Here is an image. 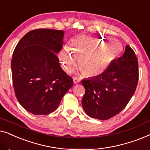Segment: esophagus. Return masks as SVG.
<instances>
[{
    "mask_svg": "<svg viewBox=\"0 0 150 150\" xmlns=\"http://www.w3.org/2000/svg\"><path fill=\"white\" fill-rule=\"evenodd\" d=\"M73 81H74V84H77V83H79L80 81H81V79H80L79 78L75 76V77H74Z\"/></svg>",
    "mask_w": 150,
    "mask_h": 150,
    "instance_id": "34e87169",
    "label": "esophagus"
}]
</instances>
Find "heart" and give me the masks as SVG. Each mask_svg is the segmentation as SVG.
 Masks as SVG:
<instances>
[{"label": "heart", "instance_id": "b5f03b06", "mask_svg": "<svg viewBox=\"0 0 150 150\" xmlns=\"http://www.w3.org/2000/svg\"><path fill=\"white\" fill-rule=\"evenodd\" d=\"M122 50L117 41L93 37L81 36L71 40L59 53V60L67 72H71L76 65L87 76H96L104 72Z\"/></svg>", "mask_w": 150, "mask_h": 150}]
</instances>
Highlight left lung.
Instances as JSON below:
<instances>
[{
	"label": "left lung",
	"instance_id": "left-lung-1",
	"mask_svg": "<svg viewBox=\"0 0 150 150\" xmlns=\"http://www.w3.org/2000/svg\"><path fill=\"white\" fill-rule=\"evenodd\" d=\"M139 81V64L135 52L128 45L122 57L94 78L82 81L85 93L83 109L89 117L107 120L126 107L134 95Z\"/></svg>",
	"mask_w": 150,
	"mask_h": 150
}]
</instances>
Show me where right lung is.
I'll use <instances>...</instances> for the list:
<instances>
[{
  "label": "right lung",
  "mask_w": 150,
  "mask_h": 150,
  "mask_svg": "<svg viewBox=\"0 0 150 150\" xmlns=\"http://www.w3.org/2000/svg\"><path fill=\"white\" fill-rule=\"evenodd\" d=\"M63 30L39 28L27 33L14 49V91L22 107L34 115H48L56 110L74 84L56 55L63 46Z\"/></svg>",
  "instance_id": "obj_1"
}]
</instances>
